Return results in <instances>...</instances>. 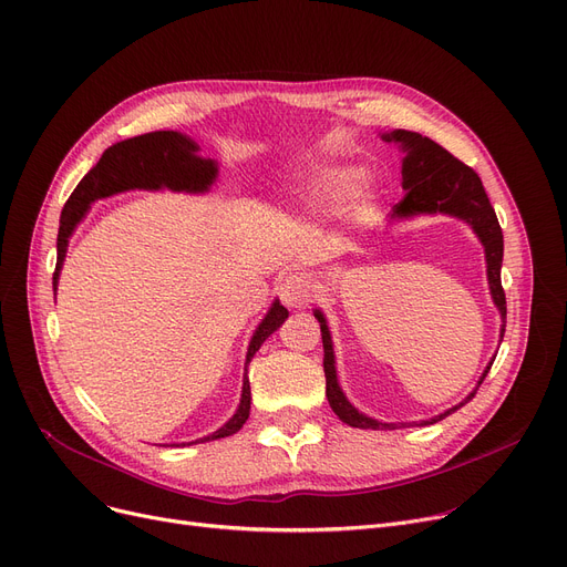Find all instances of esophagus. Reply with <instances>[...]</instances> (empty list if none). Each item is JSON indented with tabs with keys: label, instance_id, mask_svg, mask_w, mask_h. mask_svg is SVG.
<instances>
[{
	"label": "esophagus",
	"instance_id": "obj_1",
	"mask_svg": "<svg viewBox=\"0 0 567 567\" xmlns=\"http://www.w3.org/2000/svg\"><path fill=\"white\" fill-rule=\"evenodd\" d=\"M278 293L287 308H303L312 297V285L303 274H291L280 280Z\"/></svg>",
	"mask_w": 567,
	"mask_h": 567
}]
</instances>
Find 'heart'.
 <instances>
[{"mask_svg": "<svg viewBox=\"0 0 567 567\" xmlns=\"http://www.w3.org/2000/svg\"><path fill=\"white\" fill-rule=\"evenodd\" d=\"M357 176L350 168L312 166L301 176V192L312 204H336L354 185Z\"/></svg>", "mask_w": 567, "mask_h": 567, "instance_id": "obj_1", "label": "heart"}]
</instances>
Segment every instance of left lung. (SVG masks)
I'll return each mask as SVG.
<instances>
[{
	"instance_id": "left-lung-1",
	"label": "left lung",
	"mask_w": 567,
	"mask_h": 567,
	"mask_svg": "<svg viewBox=\"0 0 567 567\" xmlns=\"http://www.w3.org/2000/svg\"><path fill=\"white\" fill-rule=\"evenodd\" d=\"M384 141H393L403 147V189L405 196L393 206L391 217H412V215H433V213H445L454 215L458 219H465L467 225L473 227L477 238L484 245V255H486V276H488V289H491V299H494L496 308L501 310V317L505 322L507 306H505V291L501 285V266H503V229L498 225V217L494 206H491L488 196L484 192V185L480 176L471 166H465L461 159H456L452 153H447L445 147L431 141L429 136H422L416 132L408 130H396L391 134H382ZM315 317L319 322V329H322V344H324V375H327V399L331 410L340 416V422L350 424L354 429H373V431H391L405 424H384L373 420V416L361 414L348 399L338 384L336 378V359H333V344H331V333L327 327V319L322 310H315ZM505 336V324L501 329V338ZM491 371V363L486 365V371L480 378V384L484 382L486 373ZM477 384V386H480ZM477 393V389L467 396L463 403L456 408L442 412L426 424H435L440 420H445L447 414L465 405Z\"/></svg>"
}]
</instances>
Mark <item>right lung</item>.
Wrapping results in <instances>:
<instances>
[{"label": "right lung", "instance_id": "1", "mask_svg": "<svg viewBox=\"0 0 567 567\" xmlns=\"http://www.w3.org/2000/svg\"><path fill=\"white\" fill-rule=\"evenodd\" d=\"M199 153V145L192 138L178 134V132H151L141 134L127 141H120L111 145L109 151L102 155L85 178L71 192V196L64 204L62 217H60V231H58V266L53 274V289H58L62 261L66 257V245L69 236L76 229V225L87 213L90 204L96 199H106L117 192L127 189H174V192H208L217 176V164L213 159H204L196 155ZM289 317L287 308L276 301L270 306L268 315L261 319L257 327L250 348L248 359H245V368L252 361L261 342L278 331V327ZM250 380L248 373L243 378V393H240V405L231 420L217 429L213 435H206L196 442L227 437L240 431V426L248 422L250 416Z\"/></svg>", "mask_w": 567, "mask_h": 567}]
</instances>
